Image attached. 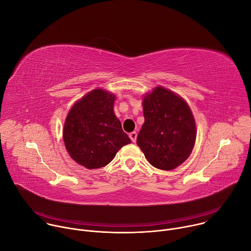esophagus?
Here are the masks:
<instances>
[{
	"mask_svg": "<svg viewBox=\"0 0 251 251\" xmlns=\"http://www.w3.org/2000/svg\"><path fill=\"white\" fill-rule=\"evenodd\" d=\"M129 137H130L131 141H132L133 143H135V142H136V139H137V133H136V132H132V133L129 134Z\"/></svg>",
	"mask_w": 251,
	"mask_h": 251,
	"instance_id": "obj_1",
	"label": "esophagus"
}]
</instances>
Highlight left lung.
<instances>
[{
	"mask_svg": "<svg viewBox=\"0 0 251 251\" xmlns=\"http://www.w3.org/2000/svg\"><path fill=\"white\" fill-rule=\"evenodd\" d=\"M145 122L137 145L149 163L171 171L191 155L196 142V122L188 103L173 91L157 86L143 98Z\"/></svg>",
	"mask_w": 251,
	"mask_h": 251,
	"instance_id": "obj_1",
	"label": "left lung"
}]
</instances>
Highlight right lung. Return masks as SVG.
Masks as SVG:
<instances>
[{
    "label": "right lung",
    "mask_w": 251,
    "mask_h": 251,
    "mask_svg": "<svg viewBox=\"0 0 251 251\" xmlns=\"http://www.w3.org/2000/svg\"><path fill=\"white\" fill-rule=\"evenodd\" d=\"M115 95L94 89L69 110L63 126L65 148L77 164L87 169L108 165L116 153L131 143L115 116Z\"/></svg>",
    "instance_id": "right-lung-1"
}]
</instances>
